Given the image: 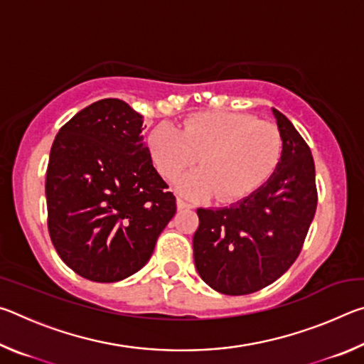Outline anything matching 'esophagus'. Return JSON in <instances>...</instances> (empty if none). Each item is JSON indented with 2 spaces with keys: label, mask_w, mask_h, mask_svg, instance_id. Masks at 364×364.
<instances>
[{
  "label": "esophagus",
  "mask_w": 364,
  "mask_h": 364,
  "mask_svg": "<svg viewBox=\"0 0 364 364\" xmlns=\"http://www.w3.org/2000/svg\"><path fill=\"white\" fill-rule=\"evenodd\" d=\"M176 207L178 210H188V208H193V205L188 204V202H184L183 199H176Z\"/></svg>",
  "instance_id": "1"
}]
</instances>
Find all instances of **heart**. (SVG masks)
<instances>
[{"mask_svg": "<svg viewBox=\"0 0 364 364\" xmlns=\"http://www.w3.org/2000/svg\"><path fill=\"white\" fill-rule=\"evenodd\" d=\"M147 147L159 173L173 180L199 160L200 170L180 178L176 189L200 199L215 193L220 202L249 196L273 173L282 138L269 122L242 112H202L186 119L183 132L170 123L154 128Z\"/></svg>", "mask_w": 364, "mask_h": 364, "instance_id": "heart-1", "label": "heart"}]
</instances>
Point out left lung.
I'll use <instances>...</instances> for the list:
<instances>
[{
    "label": "left lung",
    "instance_id": "left-lung-1",
    "mask_svg": "<svg viewBox=\"0 0 364 364\" xmlns=\"http://www.w3.org/2000/svg\"><path fill=\"white\" fill-rule=\"evenodd\" d=\"M282 138L281 160L260 188L223 208H197V273L217 292L247 295L281 278L299 257L318 193L311 151L295 127L273 109Z\"/></svg>",
    "mask_w": 364,
    "mask_h": 364
}]
</instances>
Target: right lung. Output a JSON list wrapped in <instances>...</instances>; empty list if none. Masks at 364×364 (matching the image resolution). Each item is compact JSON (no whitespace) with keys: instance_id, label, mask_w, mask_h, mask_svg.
<instances>
[{"instance_id":"right-lung-1","label":"right lung","mask_w":364,"mask_h":364,"mask_svg":"<svg viewBox=\"0 0 364 364\" xmlns=\"http://www.w3.org/2000/svg\"><path fill=\"white\" fill-rule=\"evenodd\" d=\"M46 205L54 249L82 278L117 282L143 268L176 212L143 115L114 97L73 115L49 152Z\"/></svg>"}]
</instances>
